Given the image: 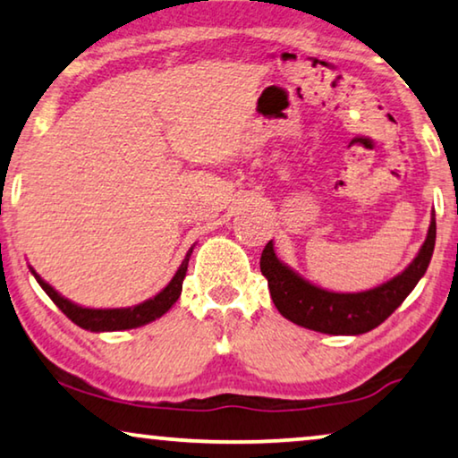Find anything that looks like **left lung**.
<instances>
[{
    "instance_id": "8db88e82",
    "label": "left lung",
    "mask_w": 458,
    "mask_h": 458,
    "mask_svg": "<svg viewBox=\"0 0 458 458\" xmlns=\"http://www.w3.org/2000/svg\"><path fill=\"white\" fill-rule=\"evenodd\" d=\"M434 246L436 216H431L428 237L411 265L387 284L359 293H335L312 285L275 256L273 242L262 250L260 271L277 310L292 323L329 335H359L384 323L415 290L428 271Z\"/></svg>"
}]
</instances>
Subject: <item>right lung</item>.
<instances>
[{
	"label": "right lung",
	"instance_id": "right-lung-1",
	"mask_svg": "<svg viewBox=\"0 0 458 458\" xmlns=\"http://www.w3.org/2000/svg\"><path fill=\"white\" fill-rule=\"evenodd\" d=\"M191 252H193V246L190 248V252L185 254L183 262H181L177 273H174L171 284H168L165 290L156 293L154 298L146 300V302L129 306V309H85V306H79L71 302L68 298L60 296V293L55 292L47 281H43L33 268H30V273L35 275L37 284L43 287V292L52 298V302L58 306V309L64 312L74 325H79V327H83L87 331H98V334L99 331H123V329L141 327V325L156 321V318L165 315V312L177 302L181 296V290H183V279L187 273V265H190Z\"/></svg>",
	"mask_w": 458,
	"mask_h": 458
}]
</instances>
